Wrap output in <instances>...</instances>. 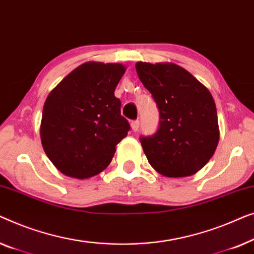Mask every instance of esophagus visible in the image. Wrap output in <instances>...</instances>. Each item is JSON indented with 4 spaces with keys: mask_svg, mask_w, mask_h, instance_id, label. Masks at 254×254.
<instances>
[{
    "mask_svg": "<svg viewBox=\"0 0 254 254\" xmlns=\"http://www.w3.org/2000/svg\"><path fill=\"white\" fill-rule=\"evenodd\" d=\"M130 126H131L132 130H133V131H138V128H139V121H138V120L132 121V122L130 123Z\"/></svg>",
    "mask_w": 254,
    "mask_h": 254,
    "instance_id": "esophagus-1",
    "label": "esophagus"
}]
</instances>
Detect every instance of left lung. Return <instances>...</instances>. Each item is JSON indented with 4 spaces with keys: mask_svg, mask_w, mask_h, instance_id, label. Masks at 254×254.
<instances>
[{
    "mask_svg": "<svg viewBox=\"0 0 254 254\" xmlns=\"http://www.w3.org/2000/svg\"><path fill=\"white\" fill-rule=\"evenodd\" d=\"M135 70L160 112L158 131L140 138L149 164L167 177L198 173L220 139L215 102L208 88L174 63L138 62Z\"/></svg>",
    "mask_w": 254,
    "mask_h": 254,
    "instance_id": "left-lung-1",
    "label": "left lung"
}]
</instances>
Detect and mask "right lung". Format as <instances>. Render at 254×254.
Instances as JSON below:
<instances>
[{
  "mask_svg": "<svg viewBox=\"0 0 254 254\" xmlns=\"http://www.w3.org/2000/svg\"><path fill=\"white\" fill-rule=\"evenodd\" d=\"M124 72L126 66L120 63L86 62L48 94L41 144L65 176L85 180L100 174L112 162L116 145L127 137L130 126L114 94Z\"/></svg>",
  "mask_w": 254,
  "mask_h": 254,
  "instance_id": "1",
  "label": "right lung"
}]
</instances>
